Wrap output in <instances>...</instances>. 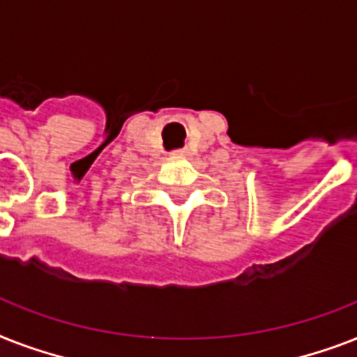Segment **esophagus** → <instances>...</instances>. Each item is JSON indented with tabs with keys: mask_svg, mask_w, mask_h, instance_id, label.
Listing matches in <instances>:
<instances>
[{
	"mask_svg": "<svg viewBox=\"0 0 357 357\" xmlns=\"http://www.w3.org/2000/svg\"><path fill=\"white\" fill-rule=\"evenodd\" d=\"M176 153H178V155H187V150H185V148H183V150L176 151Z\"/></svg>",
	"mask_w": 357,
	"mask_h": 357,
	"instance_id": "1",
	"label": "esophagus"
}]
</instances>
